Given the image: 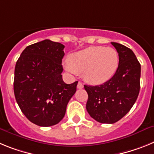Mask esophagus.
Returning <instances> with one entry per match:
<instances>
[{
	"mask_svg": "<svg viewBox=\"0 0 154 154\" xmlns=\"http://www.w3.org/2000/svg\"><path fill=\"white\" fill-rule=\"evenodd\" d=\"M77 88H78V89H82V88H83V84L82 83V82H79L78 85H77Z\"/></svg>",
	"mask_w": 154,
	"mask_h": 154,
	"instance_id": "1",
	"label": "esophagus"
}]
</instances>
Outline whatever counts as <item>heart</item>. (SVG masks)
Instances as JSON below:
<instances>
[{
    "label": "heart",
    "instance_id": "obj_1",
    "mask_svg": "<svg viewBox=\"0 0 154 154\" xmlns=\"http://www.w3.org/2000/svg\"><path fill=\"white\" fill-rule=\"evenodd\" d=\"M119 66V54L112 47L91 46L72 53L65 64L72 74L82 73L92 85L104 83L115 75Z\"/></svg>",
    "mask_w": 154,
    "mask_h": 154
}]
</instances>
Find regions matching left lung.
Listing matches in <instances>:
<instances>
[{
  "label": "left lung",
  "mask_w": 154,
  "mask_h": 154,
  "mask_svg": "<svg viewBox=\"0 0 154 154\" xmlns=\"http://www.w3.org/2000/svg\"><path fill=\"white\" fill-rule=\"evenodd\" d=\"M119 54V66L112 78L99 85H84L87 112L99 123H114L133 107L140 88V64L130 48L111 42Z\"/></svg>",
  "instance_id": "1"
}]
</instances>
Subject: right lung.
<instances>
[{"label": "right lung", "instance_id": "1", "mask_svg": "<svg viewBox=\"0 0 154 154\" xmlns=\"http://www.w3.org/2000/svg\"><path fill=\"white\" fill-rule=\"evenodd\" d=\"M64 48L46 39L25 48L16 62V101L24 115L39 126L59 123L76 92L78 82L66 84L62 80Z\"/></svg>", "mask_w": 154, "mask_h": 154}]
</instances>
